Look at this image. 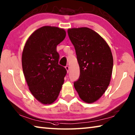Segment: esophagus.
<instances>
[{
    "label": "esophagus",
    "instance_id": "obj_1",
    "mask_svg": "<svg viewBox=\"0 0 135 135\" xmlns=\"http://www.w3.org/2000/svg\"><path fill=\"white\" fill-rule=\"evenodd\" d=\"M65 69H66V70H67V73H68V71H69V70H70V67H69V66L68 65H67L65 67Z\"/></svg>",
    "mask_w": 135,
    "mask_h": 135
}]
</instances>
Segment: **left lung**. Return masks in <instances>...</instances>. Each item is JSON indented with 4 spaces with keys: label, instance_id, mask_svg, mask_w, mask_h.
Here are the masks:
<instances>
[{
    "label": "left lung",
    "instance_id": "8db88e82",
    "mask_svg": "<svg viewBox=\"0 0 135 135\" xmlns=\"http://www.w3.org/2000/svg\"><path fill=\"white\" fill-rule=\"evenodd\" d=\"M80 67L74 87L83 101L92 103L104 94L111 80L113 58L108 44L99 34L86 27L68 29Z\"/></svg>",
    "mask_w": 135,
    "mask_h": 135
}]
</instances>
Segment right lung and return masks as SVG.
Listing matches in <instances>:
<instances>
[{
    "mask_svg": "<svg viewBox=\"0 0 135 135\" xmlns=\"http://www.w3.org/2000/svg\"><path fill=\"white\" fill-rule=\"evenodd\" d=\"M65 36L64 29L42 26L31 34L23 48L22 65L29 89L44 104L57 100L64 81L67 70L58 64L57 46Z\"/></svg>",
    "mask_w": 135,
    "mask_h": 135,
    "instance_id": "1",
    "label": "right lung"
}]
</instances>
